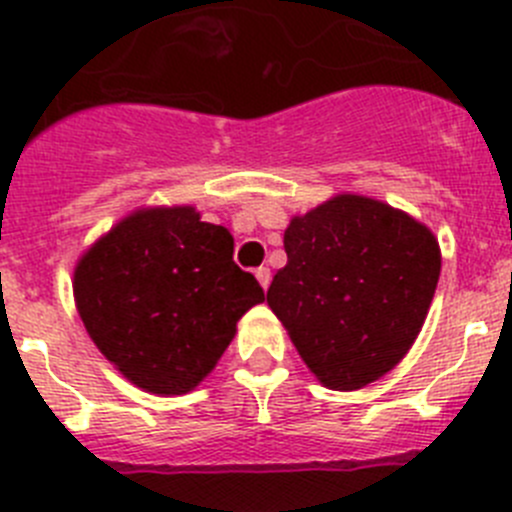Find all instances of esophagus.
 <instances>
[{
	"mask_svg": "<svg viewBox=\"0 0 512 512\" xmlns=\"http://www.w3.org/2000/svg\"><path fill=\"white\" fill-rule=\"evenodd\" d=\"M255 278H257V283H260L262 288L267 290V285H270L272 275H270V270H267V267H257V270H255Z\"/></svg>",
	"mask_w": 512,
	"mask_h": 512,
	"instance_id": "obj_1",
	"label": "esophagus"
}]
</instances>
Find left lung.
Instances as JSON below:
<instances>
[{
    "instance_id": "8db88e82",
    "label": "left lung",
    "mask_w": 512,
    "mask_h": 512,
    "mask_svg": "<svg viewBox=\"0 0 512 512\" xmlns=\"http://www.w3.org/2000/svg\"><path fill=\"white\" fill-rule=\"evenodd\" d=\"M288 265L267 290L315 379L353 391L407 356L437 290L434 234L407 212L338 194L285 229Z\"/></svg>"
}]
</instances>
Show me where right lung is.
<instances>
[{
    "instance_id": "right-lung-1",
    "label": "right lung",
    "mask_w": 512,
    "mask_h": 512,
    "mask_svg": "<svg viewBox=\"0 0 512 512\" xmlns=\"http://www.w3.org/2000/svg\"><path fill=\"white\" fill-rule=\"evenodd\" d=\"M232 252V234L194 207L128 214L75 267L85 331L138 389L186 394L217 366L242 315L265 300Z\"/></svg>"
}]
</instances>
